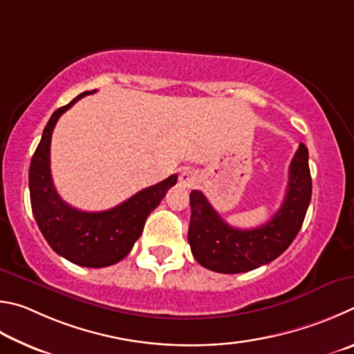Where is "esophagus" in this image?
<instances>
[{
    "label": "esophagus",
    "mask_w": 354,
    "mask_h": 354,
    "mask_svg": "<svg viewBox=\"0 0 354 354\" xmlns=\"http://www.w3.org/2000/svg\"><path fill=\"white\" fill-rule=\"evenodd\" d=\"M180 182L187 188H193V187H196V183H197V176L191 169H183L182 174H180Z\"/></svg>",
    "instance_id": "34e87169"
}]
</instances>
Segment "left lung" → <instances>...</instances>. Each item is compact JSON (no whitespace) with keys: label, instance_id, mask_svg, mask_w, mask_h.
<instances>
[{"label":"left lung","instance_id":"obj_1","mask_svg":"<svg viewBox=\"0 0 354 354\" xmlns=\"http://www.w3.org/2000/svg\"><path fill=\"white\" fill-rule=\"evenodd\" d=\"M313 194L308 147L299 146L289 166L283 205L261 227L241 230L228 225L201 191H191L188 243L196 261L219 274H241L274 261L299 234Z\"/></svg>","mask_w":354,"mask_h":354}]
</instances>
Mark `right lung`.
<instances>
[{"mask_svg":"<svg viewBox=\"0 0 354 354\" xmlns=\"http://www.w3.org/2000/svg\"><path fill=\"white\" fill-rule=\"evenodd\" d=\"M95 91L82 93L49 118L30 160L29 193L37 225L55 253L84 268H107L129 255L135 241L141 236L147 216L158 207L167 189L177 183V174L105 212H80L62 201L49 167L53 130L62 113L80 97Z\"/></svg>","mask_w":354,"mask_h":354,"instance_id":"obj_1","label":"right lung"}]
</instances>
